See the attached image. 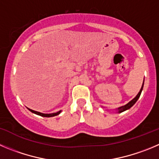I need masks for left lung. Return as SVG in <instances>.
Here are the masks:
<instances>
[{
  "instance_id": "left-lung-1",
  "label": "left lung",
  "mask_w": 159,
  "mask_h": 159,
  "mask_svg": "<svg viewBox=\"0 0 159 159\" xmlns=\"http://www.w3.org/2000/svg\"><path fill=\"white\" fill-rule=\"evenodd\" d=\"M143 85H142V88H141V89H140V91L139 92V93H138V94H137V96H136V97H135L133 100H131V101H130L129 103H127L126 105H125V106H122V107H121L118 108V112H120V113H121V112H123V111H126V110L129 109V108L131 107H133V105L135 104V103H136V102L137 101V100H138V99H139V97H140V94H141V92H142V90H143Z\"/></svg>"
}]
</instances>
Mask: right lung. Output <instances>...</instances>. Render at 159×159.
I'll return each mask as SVG.
<instances>
[{
    "label": "right lung",
    "mask_w": 159,
    "mask_h": 159,
    "mask_svg": "<svg viewBox=\"0 0 159 159\" xmlns=\"http://www.w3.org/2000/svg\"><path fill=\"white\" fill-rule=\"evenodd\" d=\"M28 109H29V108H28ZM29 111H30L32 113H34V114H36V115H40V116L47 117V118L56 116V115H58L59 113H60V112H61V111H57V112H54V113H52V114H42V113H40V112H38V111H33V110H31V109H29Z\"/></svg>",
    "instance_id": "right-lung-1"
}]
</instances>
